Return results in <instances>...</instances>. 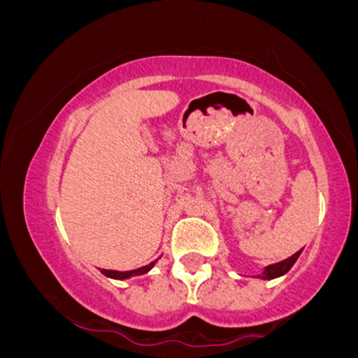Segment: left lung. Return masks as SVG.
<instances>
[{
    "instance_id": "8db88e82",
    "label": "left lung",
    "mask_w": 358,
    "mask_h": 358,
    "mask_svg": "<svg viewBox=\"0 0 358 358\" xmlns=\"http://www.w3.org/2000/svg\"><path fill=\"white\" fill-rule=\"evenodd\" d=\"M299 254H301V250H298L296 254H293V256H291V257L285 259V261H279V262H274V264L266 266V268H262L261 273L256 274V276H254V278L268 279V281H271V279H276V278L285 276L287 271L293 268L294 262L298 261Z\"/></svg>"
}]
</instances>
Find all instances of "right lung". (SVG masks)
Masks as SVG:
<instances>
[{
  "label": "right lung",
  "instance_id": "right-lung-1",
  "mask_svg": "<svg viewBox=\"0 0 358 358\" xmlns=\"http://www.w3.org/2000/svg\"><path fill=\"white\" fill-rule=\"evenodd\" d=\"M162 257V256H159ZM158 257V259H159ZM158 259L153 262H150L148 266H143V268H138V269H133V271H110V269H101V273L104 274V276H108L110 279H119V281H122V279H129V278H134V276H143V274L150 273L151 269L155 268V264L158 262Z\"/></svg>",
  "mask_w": 358,
  "mask_h": 358
}]
</instances>
